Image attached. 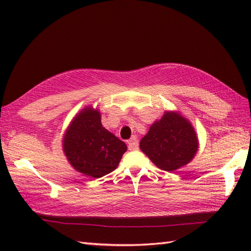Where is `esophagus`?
Returning <instances> with one entry per match:
<instances>
[{
	"mask_svg": "<svg viewBox=\"0 0 251 251\" xmlns=\"http://www.w3.org/2000/svg\"><path fill=\"white\" fill-rule=\"evenodd\" d=\"M128 149L130 151H136L139 149V143H138V140L136 138H132L131 140L128 141Z\"/></svg>",
	"mask_w": 251,
	"mask_h": 251,
	"instance_id": "esophagus-1",
	"label": "esophagus"
}]
</instances>
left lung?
<instances>
[{"instance_id": "obj_1", "label": "left lung", "mask_w": 251, "mask_h": 251, "mask_svg": "<svg viewBox=\"0 0 251 251\" xmlns=\"http://www.w3.org/2000/svg\"><path fill=\"white\" fill-rule=\"evenodd\" d=\"M199 148L195 130L176 112H167L150 127L140 149L158 168L173 172L194 157Z\"/></svg>"}]
</instances>
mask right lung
Listing matches in <instances>:
<instances>
[{
  "label": "right lung",
  "instance_id": "add662e5",
  "mask_svg": "<svg viewBox=\"0 0 251 251\" xmlns=\"http://www.w3.org/2000/svg\"><path fill=\"white\" fill-rule=\"evenodd\" d=\"M126 150L125 143L101 124L99 112L90 108L75 116L63 140V151L70 164L93 178L113 172Z\"/></svg>",
  "mask_w": 251,
  "mask_h": 251
}]
</instances>
